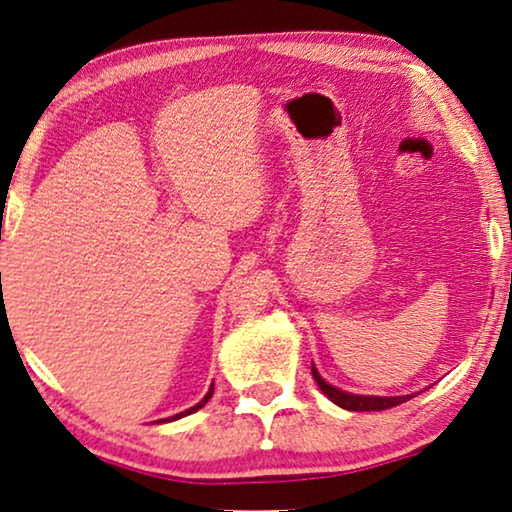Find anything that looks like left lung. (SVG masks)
Returning <instances> with one entry per match:
<instances>
[{"label": "left lung", "mask_w": 512, "mask_h": 512, "mask_svg": "<svg viewBox=\"0 0 512 512\" xmlns=\"http://www.w3.org/2000/svg\"><path fill=\"white\" fill-rule=\"evenodd\" d=\"M311 372H313V379H316V384L320 386V391H323L327 398L332 400V403L342 407V410H349V412H381V410H388V407L407 403V400L414 398V395H358V393H349V391H342V388L327 384V381L320 377L316 365H311Z\"/></svg>", "instance_id": "1"}]
</instances>
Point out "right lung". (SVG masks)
<instances>
[{
	"label": "right lung",
	"mask_w": 512,
	"mask_h": 512,
	"mask_svg": "<svg viewBox=\"0 0 512 512\" xmlns=\"http://www.w3.org/2000/svg\"><path fill=\"white\" fill-rule=\"evenodd\" d=\"M213 384H210V388H208V393L206 395H203V400H201V403H196L194 407H189V410H185V412H180V414H175V417H168V419H159L161 421V424H163V421H175V419H182V417H187V414H194L196 410H201V407L203 405H206L208 403V400H210V395H213ZM159 421H156V424H159Z\"/></svg>",
	"instance_id": "add662e5"
}]
</instances>
